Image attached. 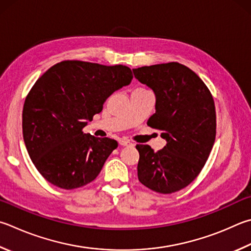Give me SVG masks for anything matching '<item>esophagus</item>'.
Wrapping results in <instances>:
<instances>
[{
    "mask_svg": "<svg viewBox=\"0 0 251 251\" xmlns=\"http://www.w3.org/2000/svg\"><path fill=\"white\" fill-rule=\"evenodd\" d=\"M118 143H120V145L121 146H129V145H131V143L129 140H127V139H125V138H122V139H120L118 140Z\"/></svg>",
    "mask_w": 251,
    "mask_h": 251,
    "instance_id": "34e87169",
    "label": "esophagus"
}]
</instances>
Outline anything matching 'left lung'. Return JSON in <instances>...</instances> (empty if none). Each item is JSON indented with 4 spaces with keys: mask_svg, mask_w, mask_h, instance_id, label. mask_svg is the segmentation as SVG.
Returning <instances> with one entry per match:
<instances>
[{
    "mask_svg": "<svg viewBox=\"0 0 251 251\" xmlns=\"http://www.w3.org/2000/svg\"><path fill=\"white\" fill-rule=\"evenodd\" d=\"M135 78L153 91L156 113L147 125L161 130L167 145L153 151L137 145L138 180L154 192L169 194L199 176L216 136V112L211 92L200 76L179 62L133 69Z\"/></svg>",
    "mask_w": 251,
    "mask_h": 251,
    "instance_id": "1",
    "label": "left lung"
}]
</instances>
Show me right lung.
Returning <instances> with one entry per match:
<instances>
[{
  "mask_svg": "<svg viewBox=\"0 0 251 251\" xmlns=\"http://www.w3.org/2000/svg\"><path fill=\"white\" fill-rule=\"evenodd\" d=\"M131 79L126 66L66 60L36 81L23 108V137L36 169L48 182L72 190L99 176L117 141L82 129Z\"/></svg>",
  "mask_w": 251,
  "mask_h": 251,
  "instance_id": "1",
  "label": "right lung"
}]
</instances>
